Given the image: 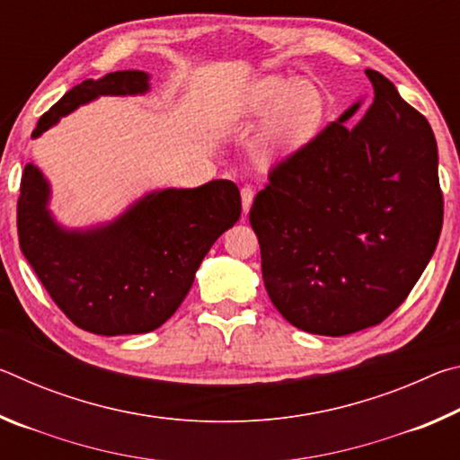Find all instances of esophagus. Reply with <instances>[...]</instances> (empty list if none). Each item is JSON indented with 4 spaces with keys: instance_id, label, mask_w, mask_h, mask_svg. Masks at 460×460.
<instances>
[{
    "instance_id": "esophagus-1",
    "label": "esophagus",
    "mask_w": 460,
    "mask_h": 460,
    "mask_svg": "<svg viewBox=\"0 0 460 460\" xmlns=\"http://www.w3.org/2000/svg\"><path fill=\"white\" fill-rule=\"evenodd\" d=\"M252 202H253L252 186H243V189H241V205H243V213L245 215L249 213V208H252Z\"/></svg>"
}]
</instances>
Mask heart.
I'll return each mask as SVG.
<instances>
[{
	"label": "heart",
	"mask_w": 460,
	"mask_h": 460,
	"mask_svg": "<svg viewBox=\"0 0 460 460\" xmlns=\"http://www.w3.org/2000/svg\"><path fill=\"white\" fill-rule=\"evenodd\" d=\"M329 99L321 84L298 76L266 75L249 83L233 109L241 128L263 123L253 146L261 168L284 164L300 154L321 131Z\"/></svg>",
	"instance_id": "heart-1"
}]
</instances>
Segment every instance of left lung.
I'll list each match as a JSON object with an SVG mask.
<instances>
[{
  "label": "left lung",
  "mask_w": 460,
  "mask_h": 460,
  "mask_svg": "<svg viewBox=\"0 0 460 460\" xmlns=\"http://www.w3.org/2000/svg\"><path fill=\"white\" fill-rule=\"evenodd\" d=\"M357 101L305 150L276 166L249 223L270 300L298 329L342 337L398 308L442 229L438 147L430 123L392 81L367 71Z\"/></svg>",
  "instance_id": "8db88e82"
}]
</instances>
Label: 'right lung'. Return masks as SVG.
I'll return each mask as SVG.
<instances>
[{"mask_svg": "<svg viewBox=\"0 0 460 460\" xmlns=\"http://www.w3.org/2000/svg\"><path fill=\"white\" fill-rule=\"evenodd\" d=\"M150 75L118 71L76 84L46 111L32 137L103 95H146ZM50 182L34 162L22 176L18 237L52 300L81 329L115 337L164 324L189 294L208 249L237 223L235 182L146 192L113 221L68 229L50 211Z\"/></svg>", "mask_w": 460, "mask_h": 460, "instance_id": "1", "label": "right lung"}]
</instances>
